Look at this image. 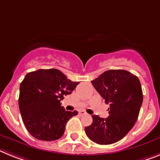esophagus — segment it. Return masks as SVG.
<instances>
[{
	"label": "esophagus",
	"instance_id": "esophagus-1",
	"mask_svg": "<svg viewBox=\"0 0 160 160\" xmlns=\"http://www.w3.org/2000/svg\"><path fill=\"white\" fill-rule=\"evenodd\" d=\"M86 112H85V111H80V115H86Z\"/></svg>",
	"mask_w": 160,
	"mask_h": 160
}]
</instances>
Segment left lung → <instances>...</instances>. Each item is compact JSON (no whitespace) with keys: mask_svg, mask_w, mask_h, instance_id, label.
Listing matches in <instances>:
<instances>
[{"mask_svg":"<svg viewBox=\"0 0 160 160\" xmlns=\"http://www.w3.org/2000/svg\"><path fill=\"white\" fill-rule=\"evenodd\" d=\"M91 83L106 104H110L109 116L103 119L92 115V123L85 128V133L99 145L119 142L138 120L143 100L140 80L125 70H109Z\"/></svg>","mask_w":160,"mask_h":160,"instance_id":"obj_1","label":"left lung"}]
</instances>
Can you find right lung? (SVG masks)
<instances>
[{
    "label": "right lung",
    "instance_id": "add662e5",
    "mask_svg": "<svg viewBox=\"0 0 160 160\" xmlns=\"http://www.w3.org/2000/svg\"><path fill=\"white\" fill-rule=\"evenodd\" d=\"M77 84L57 69H39L27 74L20 84L18 106L22 122L32 137L49 142L63 135L69 119L78 112L67 111L60 102Z\"/></svg>",
    "mask_w": 160,
    "mask_h": 160
}]
</instances>
